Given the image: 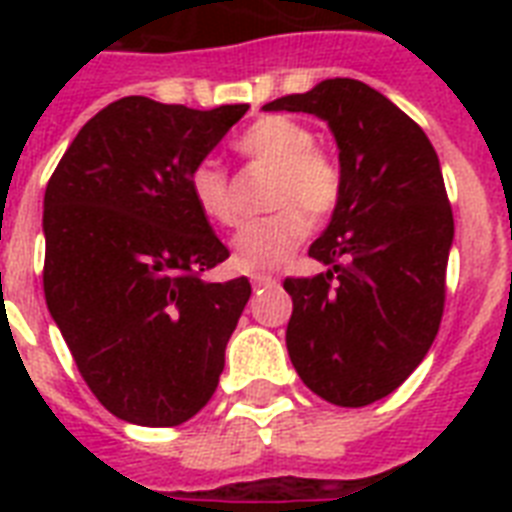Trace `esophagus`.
Returning a JSON list of instances; mask_svg holds the SVG:
<instances>
[{
	"mask_svg": "<svg viewBox=\"0 0 512 512\" xmlns=\"http://www.w3.org/2000/svg\"><path fill=\"white\" fill-rule=\"evenodd\" d=\"M276 276H271V273H252V284L255 287H271V284H276Z\"/></svg>",
	"mask_w": 512,
	"mask_h": 512,
	"instance_id": "esophagus-1",
	"label": "esophagus"
}]
</instances>
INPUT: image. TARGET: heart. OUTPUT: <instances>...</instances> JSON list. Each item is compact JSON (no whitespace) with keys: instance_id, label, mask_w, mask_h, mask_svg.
<instances>
[{"instance_id":"heart-1","label":"heart","mask_w":512,"mask_h":512,"mask_svg":"<svg viewBox=\"0 0 512 512\" xmlns=\"http://www.w3.org/2000/svg\"><path fill=\"white\" fill-rule=\"evenodd\" d=\"M244 159L273 167L268 185L271 215L252 220L233 239V263L244 271L279 268L305 241L311 223H327L342 204L345 172L332 151L313 143V132L292 116H263L241 132ZM188 191L201 215L217 225L239 223L228 172L212 159L193 164Z\"/></svg>"}]
</instances>
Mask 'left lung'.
<instances>
[{
  "mask_svg": "<svg viewBox=\"0 0 512 512\" xmlns=\"http://www.w3.org/2000/svg\"><path fill=\"white\" fill-rule=\"evenodd\" d=\"M263 108L321 116L345 172L340 209L308 252L329 271L284 281L289 358L329 404H374L417 369L441 327L454 239L441 164L420 124L358 79Z\"/></svg>",
  "mask_w": 512,
  "mask_h": 512,
  "instance_id": "8db88e82",
  "label": "left lung"
}]
</instances>
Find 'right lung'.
Masks as SVG:
<instances>
[{
  "label": "right lung",
  "mask_w": 512,
  "mask_h": 512,
  "mask_svg": "<svg viewBox=\"0 0 512 512\" xmlns=\"http://www.w3.org/2000/svg\"><path fill=\"white\" fill-rule=\"evenodd\" d=\"M143 95L84 124L44 191V300L92 396L119 420L175 428L201 412L247 305L188 191L193 164L247 114Z\"/></svg>",
  "instance_id": "obj_1"
}]
</instances>
